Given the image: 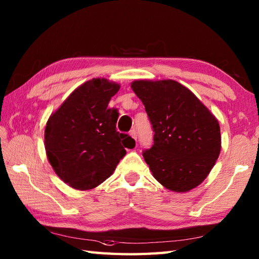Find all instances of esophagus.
Here are the masks:
<instances>
[{"instance_id": "obj_1", "label": "esophagus", "mask_w": 259, "mask_h": 259, "mask_svg": "<svg viewBox=\"0 0 259 259\" xmlns=\"http://www.w3.org/2000/svg\"><path fill=\"white\" fill-rule=\"evenodd\" d=\"M129 135L131 136V138H134L135 140H137V133H136V130H135V129L131 130L130 133H129Z\"/></svg>"}]
</instances>
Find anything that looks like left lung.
Wrapping results in <instances>:
<instances>
[{
  "mask_svg": "<svg viewBox=\"0 0 259 259\" xmlns=\"http://www.w3.org/2000/svg\"><path fill=\"white\" fill-rule=\"evenodd\" d=\"M131 89L144 103L155 131L152 147L142 153L152 176L175 192L196 188L221 153L218 120L175 80H136Z\"/></svg>",
  "mask_w": 259,
  "mask_h": 259,
  "instance_id": "obj_1",
  "label": "left lung"
}]
</instances>
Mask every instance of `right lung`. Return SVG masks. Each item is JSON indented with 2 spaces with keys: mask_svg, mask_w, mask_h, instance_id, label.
Listing matches in <instances>:
<instances>
[{
  "mask_svg": "<svg viewBox=\"0 0 259 259\" xmlns=\"http://www.w3.org/2000/svg\"><path fill=\"white\" fill-rule=\"evenodd\" d=\"M120 84L96 78L76 88L49 118L45 130L48 160L59 178L90 190L114 171L135 140L115 129L119 113L108 108Z\"/></svg>",
  "mask_w": 259,
  "mask_h": 259,
  "instance_id": "1",
  "label": "right lung"
}]
</instances>
